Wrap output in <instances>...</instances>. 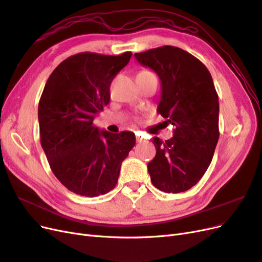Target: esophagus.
<instances>
[{
	"instance_id": "obj_1",
	"label": "esophagus",
	"mask_w": 262,
	"mask_h": 262,
	"mask_svg": "<svg viewBox=\"0 0 262 262\" xmlns=\"http://www.w3.org/2000/svg\"><path fill=\"white\" fill-rule=\"evenodd\" d=\"M137 141H138V142H142V141H143V137H142L141 134H139V133L137 134Z\"/></svg>"
}]
</instances>
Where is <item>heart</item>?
<instances>
[{"label":"heart","instance_id":"1","mask_svg":"<svg viewBox=\"0 0 262 262\" xmlns=\"http://www.w3.org/2000/svg\"><path fill=\"white\" fill-rule=\"evenodd\" d=\"M143 72H146V71H143Z\"/></svg>","mask_w":262,"mask_h":262}]
</instances>
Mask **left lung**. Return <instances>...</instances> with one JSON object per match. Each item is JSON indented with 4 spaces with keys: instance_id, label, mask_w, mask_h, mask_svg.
I'll return each mask as SVG.
<instances>
[{
    "instance_id": "1",
    "label": "left lung",
    "mask_w": 262,
    "mask_h": 262,
    "mask_svg": "<svg viewBox=\"0 0 262 262\" xmlns=\"http://www.w3.org/2000/svg\"><path fill=\"white\" fill-rule=\"evenodd\" d=\"M141 66L161 81L157 113L172 124V138L153 139L156 155L147 164L152 184L167 193L184 192L199 181L211 164L219 141V97L203 63L177 47L134 53Z\"/></svg>"
}]
</instances>
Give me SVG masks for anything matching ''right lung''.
I'll list each match as a JSON object with an SVG mask.
<instances>
[{
	"label": "right lung",
	"instance_id": "1",
	"mask_svg": "<svg viewBox=\"0 0 262 262\" xmlns=\"http://www.w3.org/2000/svg\"><path fill=\"white\" fill-rule=\"evenodd\" d=\"M131 55L77 53L61 62L45 85L38 106L41 146L54 176L76 194L92 198L113 190L136 144L133 132L110 133L93 122Z\"/></svg>",
	"mask_w": 262,
	"mask_h": 262
}]
</instances>
